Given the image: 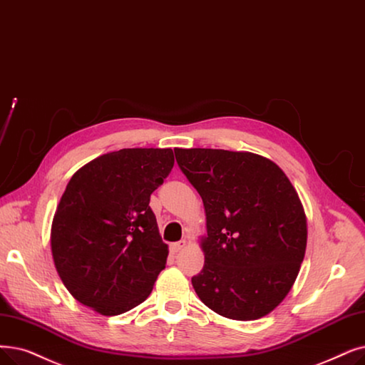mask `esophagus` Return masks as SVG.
<instances>
[{"instance_id": "esophagus-1", "label": "esophagus", "mask_w": 365, "mask_h": 365, "mask_svg": "<svg viewBox=\"0 0 365 365\" xmlns=\"http://www.w3.org/2000/svg\"><path fill=\"white\" fill-rule=\"evenodd\" d=\"M185 246H186V242H185V240H180V242H178V243H173L170 249H171L173 253H178V252H180Z\"/></svg>"}]
</instances>
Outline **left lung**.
Instances as JSON below:
<instances>
[{
    "instance_id": "left-lung-1",
    "label": "left lung",
    "mask_w": 365,
    "mask_h": 365,
    "mask_svg": "<svg viewBox=\"0 0 365 365\" xmlns=\"http://www.w3.org/2000/svg\"><path fill=\"white\" fill-rule=\"evenodd\" d=\"M202 198L207 237L192 287L225 318L255 321L288 295L304 259L303 204L279 165L250 152L174 149Z\"/></svg>"
}]
</instances>
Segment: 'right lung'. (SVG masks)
<instances>
[{"mask_svg":"<svg viewBox=\"0 0 365 365\" xmlns=\"http://www.w3.org/2000/svg\"><path fill=\"white\" fill-rule=\"evenodd\" d=\"M174 165L171 149H120L77 170L61 197L51 245L68 292L104 316L141 304L164 268L168 246L150 194Z\"/></svg>","mask_w":365,"mask_h":365,"instance_id":"1","label":"right lung"}]
</instances>
